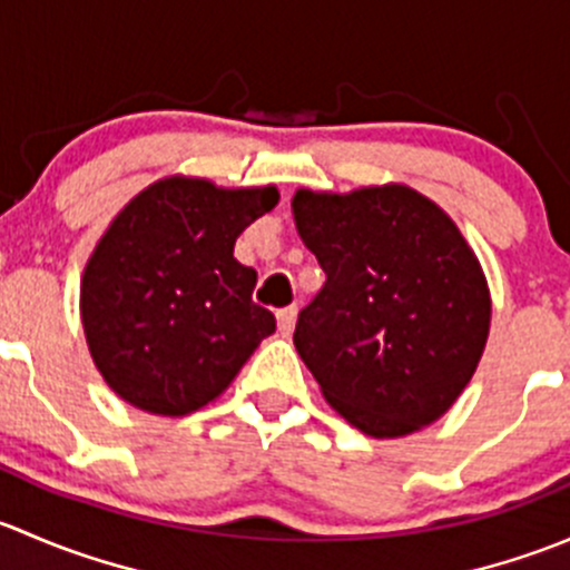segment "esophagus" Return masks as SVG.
<instances>
[{
	"label": "esophagus",
	"instance_id": "34e87169",
	"mask_svg": "<svg viewBox=\"0 0 570 570\" xmlns=\"http://www.w3.org/2000/svg\"><path fill=\"white\" fill-rule=\"evenodd\" d=\"M275 320H278V331L284 333H292V327H295V320H297V308L295 306H286L281 308L278 314H275Z\"/></svg>",
	"mask_w": 570,
	"mask_h": 570
}]
</instances>
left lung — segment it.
<instances>
[{"instance_id":"obj_1","label":"left lung","mask_w":570,"mask_h":570,"mask_svg":"<svg viewBox=\"0 0 570 570\" xmlns=\"http://www.w3.org/2000/svg\"><path fill=\"white\" fill-rule=\"evenodd\" d=\"M297 234L325 286L295 347L327 405L372 439L439 422L469 386L491 331V292L461 228L407 184L297 189Z\"/></svg>"}]
</instances>
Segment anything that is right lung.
Listing matches in <instances>:
<instances>
[{
	"label": "right lung",
	"instance_id": "obj_1",
	"mask_svg": "<svg viewBox=\"0 0 570 570\" xmlns=\"http://www.w3.org/2000/svg\"><path fill=\"white\" fill-rule=\"evenodd\" d=\"M278 187L165 176L135 195L90 253L79 314L105 383L154 416H187L232 386L275 317L234 243Z\"/></svg>",
	"mask_w": 570,
	"mask_h": 570
}]
</instances>
